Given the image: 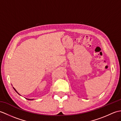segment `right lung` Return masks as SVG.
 <instances>
[{
  "label": "right lung",
  "mask_w": 121,
  "mask_h": 121,
  "mask_svg": "<svg viewBox=\"0 0 121 121\" xmlns=\"http://www.w3.org/2000/svg\"><path fill=\"white\" fill-rule=\"evenodd\" d=\"M13 89H14V91H16V92H17V94H19V95H20V94H19V93H18V92H17V91H16V90H15V88H13ZM26 99H27V98H26ZM27 99V100H33V99Z\"/></svg>",
  "instance_id": "add662e5"
}]
</instances>
